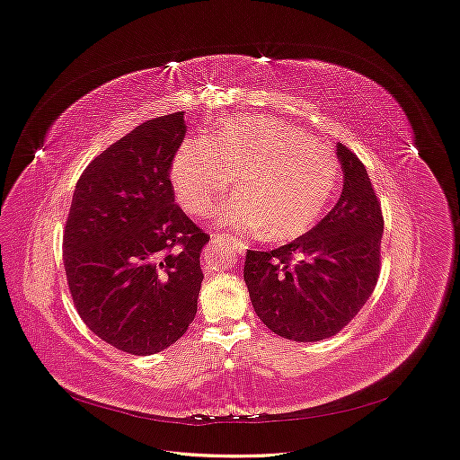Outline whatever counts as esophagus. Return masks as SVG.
I'll use <instances>...</instances> for the list:
<instances>
[{"label": "esophagus", "instance_id": "obj_1", "mask_svg": "<svg viewBox=\"0 0 460 460\" xmlns=\"http://www.w3.org/2000/svg\"><path fill=\"white\" fill-rule=\"evenodd\" d=\"M227 234H222V233H212L210 234V240H212V243H217V240H222V238H226Z\"/></svg>", "mask_w": 460, "mask_h": 460}]
</instances>
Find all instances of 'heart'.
<instances>
[{"label": "heart", "instance_id": "1", "mask_svg": "<svg viewBox=\"0 0 460 460\" xmlns=\"http://www.w3.org/2000/svg\"><path fill=\"white\" fill-rule=\"evenodd\" d=\"M341 162L319 137L248 115L216 128L212 136L181 145L172 181L182 207L205 216L234 177L238 196L220 212V224L240 233H262L283 243L307 233L324 212L340 181Z\"/></svg>", "mask_w": 460, "mask_h": 460}]
</instances>
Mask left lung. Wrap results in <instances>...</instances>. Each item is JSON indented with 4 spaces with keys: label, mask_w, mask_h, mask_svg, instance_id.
Returning a JSON list of instances; mask_svg holds the SVG:
<instances>
[{
    "label": "left lung",
    "mask_w": 460,
    "mask_h": 460,
    "mask_svg": "<svg viewBox=\"0 0 460 460\" xmlns=\"http://www.w3.org/2000/svg\"><path fill=\"white\" fill-rule=\"evenodd\" d=\"M343 167L340 201L295 243L248 250L244 281L257 317L300 343L341 332L373 295L380 274L384 217L366 165L337 143Z\"/></svg>",
    "instance_id": "left-lung-1"
}]
</instances>
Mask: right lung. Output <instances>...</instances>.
Wrapping results in <instances>:
<instances>
[{
  "mask_svg": "<svg viewBox=\"0 0 460 460\" xmlns=\"http://www.w3.org/2000/svg\"><path fill=\"white\" fill-rule=\"evenodd\" d=\"M184 111L145 120L96 156L76 182L63 261L78 315L111 347L156 354L198 313L208 243L175 203L169 169Z\"/></svg>",
  "mask_w": 460,
  "mask_h": 460,
  "instance_id": "obj_1",
  "label": "right lung"
}]
</instances>
